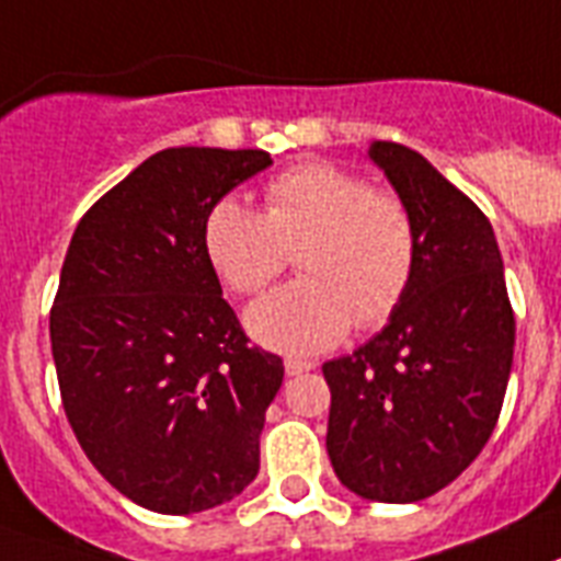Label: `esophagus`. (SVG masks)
<instances>
[{"label":"esophagus","mask_w":561,"mask_h":561,"mask_svg":"<svg viewBox=\"0 0 561 561\" xmlns=\"http://www.w3.org/2000/svg\"><path fill=\"white\" fill-rule=\"evenodd\" d=\"M284 367H286V375H304V373H309V369H314V364L312 360H304V358H286Z\"/></svg>","instance_id":"esophagus-1"}]
</instances>
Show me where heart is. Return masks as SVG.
I'll return each mask as SVG.
<instances>
[{"label": "heart", "instance_id": "b5f03b06", "mask_svg": "<svg viewBox=\"0 0 561 561\" xmlns=\"http://www.w3.org/2000/svg\"><path fill=\"white\" fill-rule=\"evenodd\" d=\"M300 247L304 277L252 304L247 327L263 346L314 355L358 327L387 321L419 261V229L398 194L332 163H300L270 180L263 215L220 197L203 220V252L224 284L252 295Z\"/></svg>", "mask_w": 561, "mask_h": 561}]
</instances>
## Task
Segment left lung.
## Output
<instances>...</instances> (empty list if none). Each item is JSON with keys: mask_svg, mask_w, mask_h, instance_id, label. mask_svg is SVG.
<instances>
[{"mask_svg": "<svg viewBox=\"0 0 561 561\" xmlns=\"http://www.w3.org/2000/svg\"><path fill=\"white\" fill-rule=\"evenodd\" d=\"M367 154L413 211L419 261L387 327L323 364L327 453L355 496L410 504L447 488L488 444L516 321L481 208L413 148L375 140Z\"/></svg>", "mask_w": 561, "mask_h": 561, "instance_id": "left-lung-1", "label": "left lung"}]
</instances>
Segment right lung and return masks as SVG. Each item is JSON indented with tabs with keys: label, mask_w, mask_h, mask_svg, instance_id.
Segmentation results:
<instances>
[{
	"label": "right lung",
	"mask_w": 561,
	"mask_h": 561,
	"mask_svg": "<svg viewBox=\"0 0 561 561\" xmlns=\"http://www.w3.org/2000/svg\"><path fill=\"white\" fill-rule=\"evenodd\" d=\"M270 165L261 148L157 151L88 208L65 254L50 309L65 415L103 479L146 511H208L261 470L284 360L249 346L203 220Z\"/></svg>",
	"instance_id": "right-lung-1"
}]
</instances>
